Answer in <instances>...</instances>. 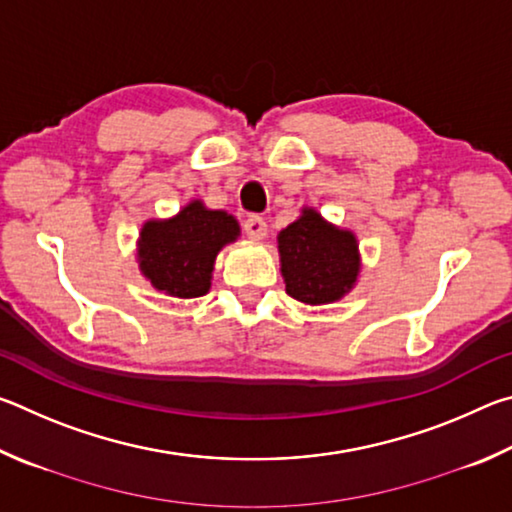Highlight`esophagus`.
<instances>
[{
	"mask_svg": "<svg viewBox=\"0 0 512 512\" xmlns=\"http://www.w3.org/2000/svg\"><path fill=\"white\" fill-rule=\"evenodd\" d=\"M244 230H246V235H248L250 239H264V237H266V232H268L264 216H259V214H250L248 219L244 221Z\"/></svg>",
	"mask_w": 512,
	"mask_h": 512,
	"instance_id": "1",
	"label": "esophagus"
}]
</instances>
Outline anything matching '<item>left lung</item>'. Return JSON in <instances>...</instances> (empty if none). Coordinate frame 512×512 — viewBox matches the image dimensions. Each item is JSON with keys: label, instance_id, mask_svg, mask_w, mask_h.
<instances>
[{"label": "left lung", "instance_id": "1", "mask_svg": "<svg viewBox=\"0 0 512 512\" xmlns=\"http://www.w3.org/2000/svg\"><path fill=\"white\" fill-rule=\"evenodd\" d=\"M277 244L291 298L327 305L345 296L357 280V239L352 232L325 223L314 210H305L298 221L287 225Z\"/></svg>", "mask_w": 512, "mask_h": 512}]
</instances>
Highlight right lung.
Wrapping results in <instances>:
<instances>
[{
	"label": "right lung",
	"mask_w": 512,
	"mask_h": 512,
	"mask_svg": "<svg viewBox=\"0 0 512 512\" xmlns=\"http://www.w3.org/2000/svg\"><path fill=\"white\" fill-rule=\"evenodd\" d=\"M239 235L235 216L189 203L169 221H149L140 237V268L158 291L198 298L210 291L216 253Z\"/></svg>",
	"instance_id": "obj_1"
}]
</instances>
